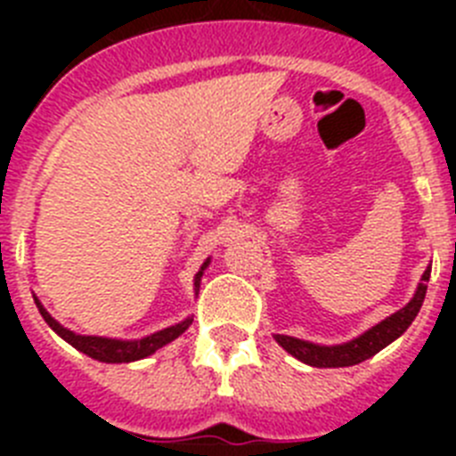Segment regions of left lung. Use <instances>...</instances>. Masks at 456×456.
<instances>
[{
	"instance_id": "8db88e82",
	"label": "left lung",
	"mask_w": 456,
	"mask_h": 456,
	"mask_svg": "<svg viewBox=\"0 0 456 456\" xmlns=\"http://www.w3.org/2000/svg\"><path fill=\"white\" fill-rule=\"evenodd\" d=\"M429 272L427 269L422 273V283L418 285L413 299L404 305L402 310H397L395 315L386 317L384 322H379L377 326H372L370 331H365L363 336L356 338L352 342H345V345H336V347H320V345H313V342L297 340V338L289 336H276V342L288 354H292L294 358H299L304 363L313 365V368H347V365H356L365 358L374 356L377 352L390 345L395 338H400L402 333L411 326V322L416 320L418 310H420L422 301H425L427 294V281H429Z\"/></svg>"
}]
</instances>
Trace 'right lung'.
I'll use <instances>...</instances> for the list:
<instances>
[{
    "label": "right lung",
    "instance_id": "1",
    "mask_svg": "<svg viewBox=\"0 0 456 456\" xmlns=\"http://www.w3.org/2000/svg\"><path fill=\"white\" fill-rule=\"evenodd\" d=\"M205 267H208V263H205L203 267H200V272L196 273V283H193L196 285V289H199L200 276H203ZM36 305H38L43 320H45L47 324H50L52 329L63 338V340L70 342L72 347L84 352L86 356L98 358V361H102V363H130V361H139V358L151 356L152 352H157L159 347H164V345H168L171 340H175L180 333L187 331L189 324H191V320H184L175 326H168V329H164V331L152 333V336L143 338V340H111V338L77 336V333L68 331V329H63V326L38 304V299H36Z\"/></svg>",
    "mask_w": 456,
    "mask_h": 456
}]
</instances>
